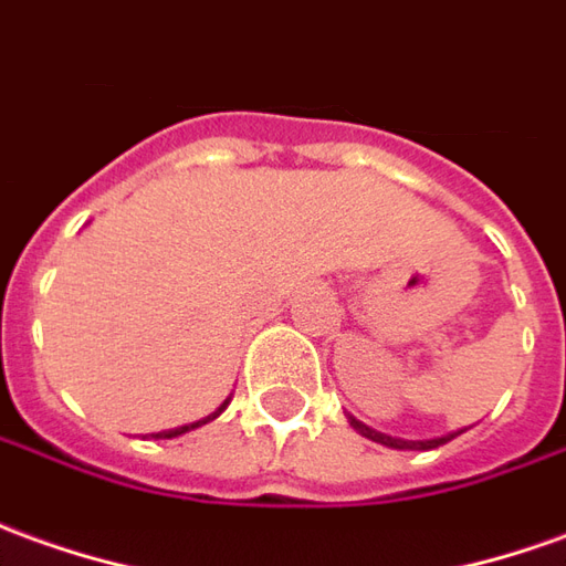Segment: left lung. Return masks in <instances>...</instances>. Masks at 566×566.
<instances>
[{"label": "left lung", "instance_id": "1", "mask_svg": "<svg viewBox=\"0 0 566 566\" xmlns=\"http://www.w3.org/2000/svg\"><path fill=\"white\" fill-rule=\"evenodd\" d=\"M349 422H352V429H358L365 438L377 441V444H382V448H395V450H432V448H441V444H448L450 438H457V434L465 432V429H460V432L441 434V438H429V441H405V438H392V434L377 432V429H370V426H365V422H358L355 417H349Z\"/></svg>", "mask_w": 566, "mask_h": 566}]
</instances>
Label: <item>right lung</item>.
Instances as JSON below:
<instances>
[{
    "instance_id": "add662e5",
    "label": "right lung",
    "mask_w": 566,
    "mask_h": 566,
    "mask_svg": "<svg viewBox=\"0 0 566 566\" xmlns=\"http://www.w3.org/2000/svg\"><path fill=\"white\" fill-rule=\"evenodd\" d=\"M227 405H229V398H227V401H223V405L217 407L214 413H208V417H205V420H199V422H189V426H177V429H168V432H156V434H153V438H177V434H187V432H192V429H199V426H205V422L217 420V417H220V413H223V410H227Z\"/></svg>"
}]
</instances>
